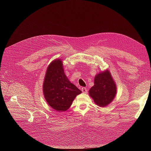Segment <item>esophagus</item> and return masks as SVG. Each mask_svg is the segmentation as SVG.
I'll return each instance as SVG.
<instances>
[{
  "mask_svg": "<svg viewBox=\"0 0 151 151\" xmlns=\"http://www.w3.org/2000/svg\"><path fill=\"white\" fill-rule=\"evenodd\" d=\"M81 90H82V91H83V93H86L87 92H88V89H87L86 88H82Z\"/></svg>",
  "mask_w": 151,
  "mask_h": 151,
  "instance_id": "1",
  "label": "esophagus"
}]
</instances>
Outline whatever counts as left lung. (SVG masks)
<instances>
[{
  "label": "left lung",
  "mask_w": 151,
  "mask_h": 151,
  "mask_svg": "<svg viewBox=\"0 0 151 151\" xmlns=\"http://www.w3.org/2000/svg\"><path fill=\"white\" fill-rule=\"evenodd\" d=\"M116 87L108 71L103 72L96 76L94 85L89 91L90 96L95 103L101 107L106 106L115 98Z\"/></svg>",
  "instance_id": "obj_1"
}]
</instances>
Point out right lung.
Masks as SVG:
<instances>
[{"label":"right lung","instance_id":"obj_1","mask_svg":"<svg viewBox=\"0 0 151 151\" xmlns=\"http://www.w3.org/2000/svg\"><path fill=\"white\" fill-rule=\"evenodd\" d=\"M43 89L47 102L57 111H66L76 96L82 93L67 79L60 59L53 61L48 66Z\"/></svg>","mask_w":151,"mask_h":151}]
</instances>
